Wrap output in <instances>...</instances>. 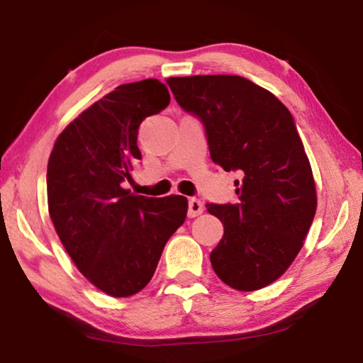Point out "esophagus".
Instances as JSON below:
<instances>
[{"label": "esophagus", "mask_w": 363, "mask_h": 363, "mask_svg": "<svg viewBox=\"0 0 363 363\" xmlns=\"http://www.w3.org/2000/svg\"><path fill=\"white\" fill-rule=\"evenodd\" d=\"M203 212V203L200 202L199 199H189V208H187V215L194 218V216H199Z\"/></svg>", "instance_id": "esophagus-1"}]
</instances>
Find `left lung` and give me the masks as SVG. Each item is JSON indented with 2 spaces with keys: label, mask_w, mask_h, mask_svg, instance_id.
<instances>
[{
  "label": "left lung",
  "mask_w": 363,
  "mask_h": 363,
  "mask_svg": "<svg viewBox=\"0 0 363 363\" xmlns=\"http://www.w3.org/2000/svg\"><path fill=\"white\" fill-rule=\"evenodd\" d=\"M177 104L205 128L213 163L236 171V203H207L223 223L210 252L231 289L259 290L277 280L296 254L316 212L310 161L290 111L272 93L236 74L169 78Z\"/></svg>",
  "instance_id": "1"
}]
</instances>
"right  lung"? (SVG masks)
I'll list each match as a JSON object with an SVG mask.
<instances>
[{
  "instance_id": "obj_1",
  "label": "right lung",
  "mask_w": 363,
  "mask_h": 363,
  "mask_svg": "<svg viewBox=\"0 0 363 363\" xmlns=\"http://www.w3.org/2000/svg\"><path fill=\"white\" fill-rule=\"evenodd\" d=\"M169 101L158 79L117 86L63 130L48 160V212L57 235L79 272L117 298L147 286L187 215L186 197L135 196L122 186L142 160L140 123Z\"/></svg>"
}]
</instances>
